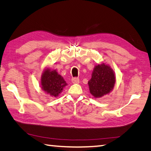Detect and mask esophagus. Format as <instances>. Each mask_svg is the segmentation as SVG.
<instances>
[{
	"instance_id": "1",
	"label": "esophagus",
	"mask_w": 151,
	"mask_h": 151,
	"mask_svg": "<svg viewBox=\"0 0 151 151\" xmlns=\"http://www.w3.org/2000/svg\"><path fill=\"white\" fill-rule=\"evenodd\" d=\"M72 82L74 84H78L79 83V79L78 77H74V78L72 79Z\"/></svg>"
}]
</instances>
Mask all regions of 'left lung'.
I'll return each instance as SVG.
<instances>
[{
    "label": "left lung",
    "instance_id": "left-lung-1",
    "mask_svg": "<svg viewBox=\"0 0 151 151\" xmlns=\"http://www.w3.org/2000/svg\"><path fill=\"white\" fill-rule=\"evenodd\" d=\"M115 83V76L111 68L104 63L94 68L92 77L88 81L91 94L96 98L110 93Z\"/></svg>",
    "mask_w": 151,
    "mask_h": 151
}]
</instances>
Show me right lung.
Wrapping results in <instances>:
<instances>
[{
  "label": "right lung",
  "instance_id": "add662e5",
  "mask_svg": "<svg viewBox=\"0 0 151 151\" xmlns=\"http://www.w3.org/2000/svg\"><path fill=\"white\" fill-rule=\"evenodd\" d=\"M67 86L65 81L55 70L47 68L42 76V88L45 93L53 97H57L64 87Z\"/></svg>",
  "mask_w": 151,
  "mask_h": 151
}]
</instances>
